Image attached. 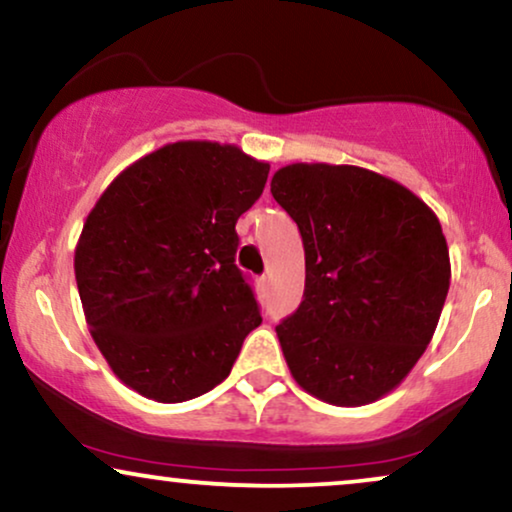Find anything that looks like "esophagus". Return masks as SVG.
I'll return each mask as SVG.
<instances>
[{
	"instance_id": "34e87169",
	"label": "esophagus",
	"mask_w": 512,
	"mask_h": 512,
	"mask_svg": "<svg viewBox=\"0 0 512 512\" xmlns=\"http://www.w3.org/2000/svg\"><path fill=\"white\" fill-rule=\"evenodd\" d=\"M260 288H262V290H267V288H269V274L260 276Z\"/></svg>"
}]
</instances>
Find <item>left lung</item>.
I'll return each mask as SVG.
<instances>
[{
    "label": "left lung",
    "instance_id": "left-lung-1",
    "mask_svg": "<svg viewBox=\"0 0 512 512\" xmlns=\"http://www.w3.org/2000/svg\"><path fill=\"white\" fill-rule=\"evenodd\" d=\"M271 196L304 243V297L276 326L290 375L326 404L378 401L435 335L451 281L442 224L399 181L357 165H286Z\"/></svg>",
    "mask_w": 512,
    "mask_h": 512
}]
</instances>
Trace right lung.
Segmentation results:
<instances>
[{"label":"right lung","mask_w":512,"mask_h":512,"mask_svg":"<svg viewBox=\"0 0 512 512\" xmlns=\"http://www.w3.org/2000/svg\"><path fill=\"white\" fill-rule=\"evenodd\" d=\"M269 163L234 144L174 141L125 167L84 219L75 281L89 333L141 397L179 404L231 373L262 323L236 267V222Z\"/></svg>","instance_id":"right-lung-1"}]
</instances>
